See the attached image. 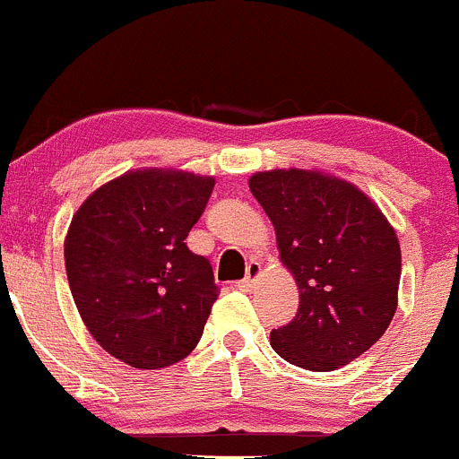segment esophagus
Returning <instances> with one entry per match:
<instances>
[{
    "label": "esophagus",
    "mask_w": 459,
    "mask_h": 459,
    "mask_svg": "<svg viewBox=\"0 0 459 459\" xmlns=\"http://www.w3.org/2000/svg\"><path fill=\"white\" fill-rule=\"evenodd\" d=\"M258 275H260V263L251 260V263L247 264V273H245V278L238 282V289H243V290L251 289V284L255 282V278H258Z\"/></svg>",
    "instance_id": "34e87169"
}]
</instances>
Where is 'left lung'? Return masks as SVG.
<instances>
[{
    "label": "left lung",
    "mask_w": 459,
    "mask_h": 459,
    "mask_svg": "<svg viewBox=\"0 0 459 459\" xmlns=\"http://www.w3.org/2000/svg\"><path fill=\"white\" fill-rule=\"evenodd\" d=\"M249 188L273 223L280 258L299 289L298 313L271 330V348L315 372L361 357L396 313V231L361 190L322 172H255Z\"/></svg>",
    "instance_id": "1"
}]
</instances>
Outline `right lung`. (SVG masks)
Listing matches in <instances>:
<instances>
[{
    "label": "right lung",
    "instance_id": "obj_1",
    "mask_svg": "<svg viewBox=\"0 0 459 459\" xmlns=\"http://www.w3.org/2000/svg\"><path fill=\"white\" fill-rule=\"evenodd\" d=\"M212 188V177L135 170L74 214L65 238L74 302L91 337L126 366H172L204 334L219 287L186 238Z\"/></svg>",
    "mask_w": 459,
    "mask_h": 459
}]
</instances>
